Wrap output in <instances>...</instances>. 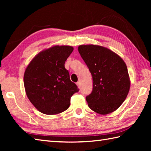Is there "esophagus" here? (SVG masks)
<instances>
[{"label":"esophagus","instance_id":"1","mask_svg":"<svg viewBox=\"0 0 151 151\" xmlns=\"http://www.w3.org/2000/svg\"><path fill=\"white\" fill-rule=\"evenodd\" d=\"M76 85H77L78 88H81V82L78 81V82H76Z\"/></svg>","mask_w":151,"mask_h":151}]
</instances>
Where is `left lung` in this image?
<instances>
[{
	"instance_id": "1",
	"label": "left lung",
	"mask_w": 151,
	"mask_h": 151,
	"mask_svg": "<svg viewBox=\"0 0 151 151\" xmlns=\"http://www.w3.org/2000/svg\"><path fill=\"white\" fill-rule=\"evenodd\" d=\"M78 52L93 78V90L86 97L89 108L106 115L123 104L129 93L130 81L123 60L106 47L82 45Z\"/></svg>"
}]
</instances>
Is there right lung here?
<instances>
[{"instance_id": "right-lung-1", "label": "right lung", "mask_w": 151, "mask_h": 151, "mask_svg": "<svg viewBox=\"0 0 151 151\" xmlns=\"http://www.w3.org/2000/svg\"><path fill=\"white\" fill-rule=\"evenodd\" d=\"M73 51L71 46H52L38 53L27 67L25 91L31 103L41 113H62L69 107L71 96L79 91L65 68V61Z\"/></svg>"}]
</instances>
